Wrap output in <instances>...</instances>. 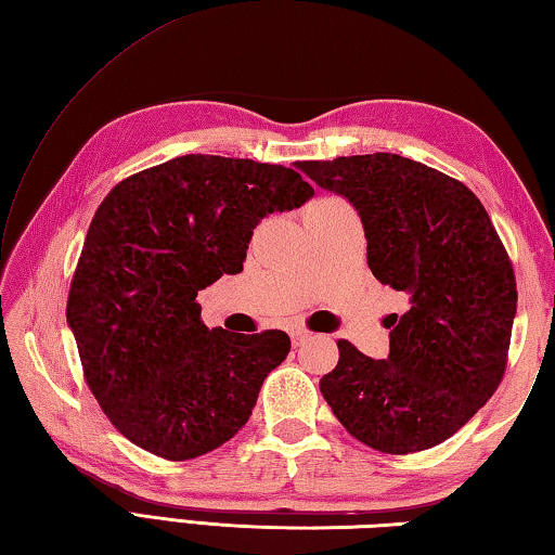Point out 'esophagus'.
<instances>
[{"label": "esophagus", "instance_id": "1", "mask_svg": "<svg viewBox=\"0 0 555 555\" xmlns=\"http://www.w3.org/2000/svg\"><path fill=\"white\" fill-rule=\"evenodd\" d=\"M309 336H311L309 331H305V328H295V331H292V345H295V348H299V345L305 343Z\"/></svg>", "mask_w": 555, "mask_h": 555}]
</instances>
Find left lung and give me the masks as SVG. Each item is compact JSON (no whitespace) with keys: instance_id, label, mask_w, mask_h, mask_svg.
Listing matches in <instances>:
<instances>
[{"instance_id":"left-lung-1","label":"left lung","mask_w":555,"mask_h":555,"mask_svg":"<svg viewBox=\"0 0 555 555\" xmlns=\"http://www.w3.org/2000/svg\"><path fill=\"white\" fill-rule=\"evenodd\" d=\"M323 191L358 210L367 266L408 295L386 321L389 358L338 340L319 389L360 442L386 454L423 452L472 421L503 382L517 282L507 250L462 181L399 154L297 162Z\"/></svg>"}]
</instances>
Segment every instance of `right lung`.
<instances>
[{"instance_id":"1","label":"right lung","mask_w":555,"mask_h":555,"mask_svg":"<svg viewBox=\"0 0 555 555\" xmlns=\"http://www.w3.org/2000/svg\"><path fill=\"white\" fill-rule=\"evenodd\" d=\"M313 195L295 169L185 154L103 197L67 299L83 376L147 452L185 462L242 430L289 336L207 328L197 289L244 270L260 219Z\"/></svg>"}]
</instances>
